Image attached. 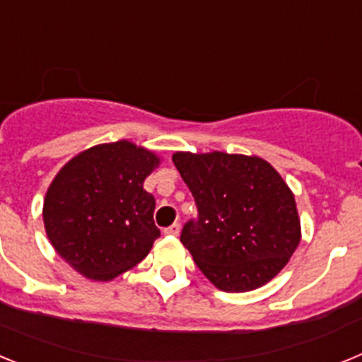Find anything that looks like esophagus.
Wrapping results in <instances>:
<instances>
[{
    "mask_svg": "<svg viewBox=\"0 0 362 362\" xmlns=\"http://www.w3.org/2000/svg\"><path fill=\"white\" fill-rule=\"evenodd\" d=\"M179 230H181L179 223H174V225H170L168 228H165V233H168V235H179Z\"/></svg>",
    "mask_w": 362,
    "mask_h": 362,
    "instance_id": "34e87169",
    "label": "esophagus"
}]
</instances>
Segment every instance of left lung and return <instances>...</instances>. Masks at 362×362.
<instances>
[{"instance_id":"8db88e82","label":"left lung","mask_w":362,"mask_h":362,"mask_svg":"<svg viewBox=\"0 0 362 362\" xmlns=\"http://www.w3.org/2000/svg\"><path fill=\"white\" fill-rule=\"evenodd\" d=\"M197 217L181 243L206 279L223 292H250L286 267L300 241L292 190L264 159L243 153L172 156Z\"/></svg>"}]
</instances>
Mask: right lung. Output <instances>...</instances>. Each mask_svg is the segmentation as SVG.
Listing matches in <instances>:
<instances>
[{
  "mask_svg": "<svg viewBox=\"0 0 362 362\" xmlns=\"http://www.w3.org/2000/svg\"><path fill=\"white\" fill-rule=\"evenodd\" d=\"M158 165L156 153L123 139L92 146L57 172L45 196V230L74 270L110 281L146 257L159 228L143 183Z\"/></svg>",
  "mask_w": 362,
  "mask_h": 362,
  "instance_id": "obj_1",
  "label": "right lung"
}]
</instances>
